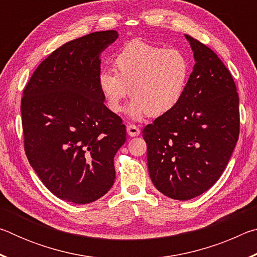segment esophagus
Segmentation results:
<instances>
[{"instance_id": "1", "label": "esophagus", "mask_w": 257, "mask_h": 257, "mask_svg": "<svg viewBox=\"0 0 257 257\" xmlns=\"http://www.w3.org/2000/svg\"><path fill=\"white\" fill-rule=\"evenodd\" d=\"M127 133L130 137H136L141 134V130L135 124H127Z\"/></svg>"}]
</instances>
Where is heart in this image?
<instances>
[{"mask_svg":"<svg viewBox=\"0 0 257 257\" xmlns=\"http://www.w3.org/2000/svg\"><path fill=\"white\" fill-rule=\"evenodd\" d=\"M116 72L103 69L97 86L108 110L122 111L129 95L134 99L128 114L135 120L170 113L185 96L191 62L184 52L165 49L141 40L125 44L113 60Z\"/></svg>","mask_w":257,"mask_h":257,"instance_id":"heart-1","label":"heart"}]
</instances>
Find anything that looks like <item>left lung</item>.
I'll list each match as a JSON object with an SVG mask.
<instances>
[{"instance_id": "8db88e82", "label": "left lung", "mask_w": 257, "mask_h": 257, "mask_svg": "<svg viewBox=\"0 0 257 257\" xmlns=\"http://www.w3.org/2000/svg\"><path fill=\"white\" fill-rule=\"evenodd\" d=\"M195 66L179 105L143 130L151 180L165 196L188 201L222 175L239 136L231 73L210 47L185 35Z\"/></svg>"}]
</instances>
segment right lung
<instances>
[{
  "mask_svg": "<svg viewBox=\"0 0 257 257\" xmlns=\"http://www.w3.org/2000/svg\"><path fill=\"white\" fill-rule=\"evenodd\" d=\"M119 34L105 30L68 42L47 56L25 87V152L56 197L88 204L114 184V155L125 142L122 119L97 86L102 52Z\"/></svg>",
  "mask_w": 257,
  "mask_h": 257,
  "instance_id": "1",
  "label": "right lung"
}]
</instances>
